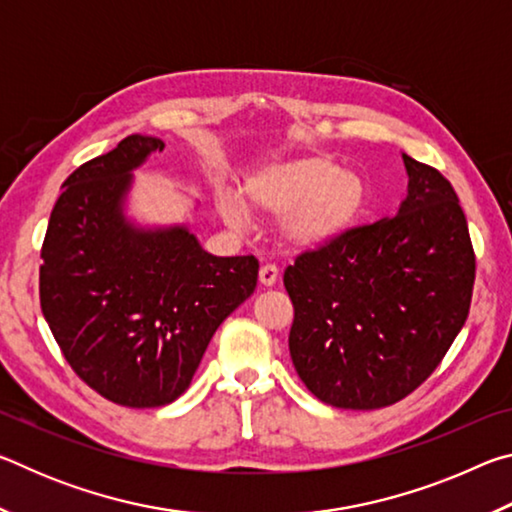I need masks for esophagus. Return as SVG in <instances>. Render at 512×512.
I'll list each match as a JSON object with an SVG mask.
<instances>
[{
    "instance_id": "1",
    "label": "esophagus",
    "mask_w": 512,
    "mask_h": 512,
    "mask_svg": "<svg viewBox=\"0 0 512 512\" xmlns=\"http://www.w3.org/2000/svg\"><path fill=\"white\" fill-rule=\"evenodd\" d=\"M277 268L273 264H264L262 268H259V282H262V287H273V284L277 282Z\"/></svg>"
}]
</instances>
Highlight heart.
<instances>
[{
    "instance_id": "heart-1",
    "label": "heart",
    "mask_w": 512,
    "mask_h": 512,
    "mask_svg": "<svg viewBox=\"0 0 512 512\" xmlns=\"http://www.w3.org/2000/svg\"><path fill=\"white\" fill-rule=\"evenodd\" d=\"M232 194L219 196V212L230 228H244L249 214L277 221V235L293 250H320L341 241L359 223L368 203L361 173L341 169L325 155L262 164Z\"/></svg>"
}]
</instances>
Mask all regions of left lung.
Masks as SVG:
<instances>
[{"instance_id":"1","label":"left lung","mask_w":512,"mask_h":512,"mask_svg":"<svg viewBox=\"0 0 512 512\" xmlns=\"http://www.w3.org/2000/svg\"><path fill=\"white\" fill-rule=\"evenodd\" d=\"M409 194L391 219L352 228L284 271L289 352L320 402L370 411L427 379L470 314L476 259L465 214L438 169L402 153Z\"/></svg>"}]
</instances>
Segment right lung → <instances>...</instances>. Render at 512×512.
I'll list each match as a JSON object with an SVG mask.
<instances>
[{"mask_svg":"<svg viewBox=\"0 0 512 512\" xmlns=\"http://www.w3.org/2000/svg\"><path fill=\"white\" fill-rule=\"evenodd\" d=\"M164 142L128 135L81 164L51 210L40 307L72 370L106 400L153 409L183 395L210 339L257 287L253 255L205 253L185 225L124 216L133 169Z\"/></svg>","mask_w":512,"mask_h":512,"instance_id":"add662e5","label":"right lung"}]
</instances>
